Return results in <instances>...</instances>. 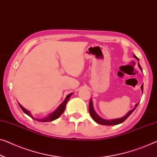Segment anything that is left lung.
Segmentation results:
<instances>
[{
	"label": "left lung",
	"instance_id": "left-lung-1",
	"mask_svg": "<svg viewBox=\"0 0 157 157\" xmlns=\"http://www.w3.org/2000/svg\"><path fill=\"white\" fill-rule=\"evenodd\" d=\"M134 55V58H136L137 60H139V58L137 57L136 56L135 54ZM138 66L140 68L141 71H142L141 66H140L139 63H138ZM141 89H142V92H143V85H142L141 86ZM139 103H137V104L135 105V108L130 110V111L128 112V113L126 114V115L124 116L122 118H116V119H112V120H106V119H104L100 117L98 114L96 113L94 109V107H93V104H92V99H90V105H89V111H90V116H92V118L94 121H95L96 123H99V124H101V125H118V124H120V123H122L123 122H124L126 119H127L128 117H129L131 113H132L133 111H135V109H136V107L137 106V105H138Z\"/></svg>",
	"mask_w": 157,
	"mask_h": 157
}]
</instances>
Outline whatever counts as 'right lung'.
I'll return each instance as SVG.
<instances>
[{
	"instance_id": "1",
	"label": "right lung",
	"mask_w": 157,
	"mask_h": 157,
	"mask_svg": "<svg viewBox=\"0 0 157 157\" xmlns=\"http://www.w3.org/2000/svg\"><path fill=\"white\" fill-rule=\"evenodd\" d=\"M72 94V93L69 94L66 97V98L65 99L63 102L62 104L58 107L57 109H56V111H53V113H51V114H49L48 116L44 117V118H34V117L32 116L31 113H30L29 111H27L26 109H25L24 107H23L20 104H19V103H18V104H19V105H20V108L22 109L23 112H24L25 113H26L27 116L31 117L32 118H33V119H34V120H36L37 121H39V122H50V121H54V120H56V119L58 118L60 116L62 115V113H63L65 109V106H66L67 102L68 101L70 97H71Z\"/></svg>"
}]
</instances>
